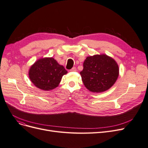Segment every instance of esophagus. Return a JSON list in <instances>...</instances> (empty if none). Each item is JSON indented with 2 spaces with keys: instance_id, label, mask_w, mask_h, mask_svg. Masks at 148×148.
<instances>
[{
  "instance_id": "obj_1",
  "label": "esophagus",
  "mask_w": 148,
  "mask_h": 148,
  "mask_svg": "<svg viewBox=\"0 0 148 148\" xmlns=\"http://www.w3.org/2000/svg\"><path fill=\"white\" fill-rule=\"evenodd\" d=\"M70 71H72V72H74V71H76L77 69H76L75 67H73L71 69H70Z\"/></svg>"
}]
</instances>
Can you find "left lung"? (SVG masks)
I'll list each match as a JSON object with an SVG mask.
<instances>
[{"instance_id":"left-lung-1","label":"left lung","mask_w":148,"mask_h":148,"mask_svg":"<svg viewBox=\"0 0 148 148\" xmlns=\"http://www.w3.org/2000/svg\"><path fill=\"white\" fill-rule=\"evenodd\" d=\"M83 84L93 92H104L116 82L119 69L117 62L105 54L87 57L80 73Z\"/></svg>"}]
</instances>
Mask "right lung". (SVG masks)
<instances>
[{
    "mask_svg": "<svg viewBox=\"0 0 148 148\" xmlns=\"http://www.w3.org/2000/svg\"><path fill=\"white\" fill-rule=\"evenodd\" d=\"M67 73L53 57H45L38 59L31 66L29 77L37 88L49 91L59 86L63 75Z\"/></svg>",
    "mask_w": 148,
    "mask_h": 148,
    "instance_id": "obj_1",
    "label": "right lung"
}]
</instances>
